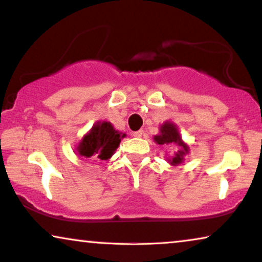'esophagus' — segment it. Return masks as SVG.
I'll return each mask as SVG.
<instances>
[{
    "label": "esophagus",
    "mask_w": 262,
    "mask_h": 262,
    "mask_svg": "<svg viewBox=\"0 0 262 262\" xmlns=\"http://www.w3.org/2000/svg\"><path fill=\"white\" fill-rule=\"evenodd\" d=\"M132 136H134V137H137V138L142 137V136H143V131H142V130H139V131H135V132H132Z\"/></svg>",
    "instance_id": "obj_1"
}]
</instances>
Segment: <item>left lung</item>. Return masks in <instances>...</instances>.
Wrapping results in <instances>:
<instances>
[{
  "mask_svg": "<svg viewBox=\"0 0 262 262\" xmlns=\"http://www.w3.org/2000/svg\"><path fill=\"white\" fill-rule=\"evenodd\" d=\"M154 141L160 145L178 146V150L174 152V156L168 159V162H169L171 166H179V164L184 162V157L187 155L189 151L188 145L185 144L184 141L181 139L180 132H179L177 125L171 123V121H166V123L161 125L160 134L157 136H154Z\"/></svg>",
  "mask_w": 262,
  "mask_h": 262,
  "instance_id": "1",
  "label": "left lung"
}]
</instances>
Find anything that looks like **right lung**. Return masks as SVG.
<instances>
[{
  "label": "right lung",
  "instance_id": "obj_1",
  "mask_svg": "<svg viewBox=\"0 0 262 262\" xmlns=\"http://www.w3.org/2000/svg\"><path fill=\"white\" fill-rule=\"evenodd\" d=\"M125 136L117 131L110 121H96L92 130L81 139L76 154L94 160L107 161L112 157Z\"/></svg>",
  "mask_w": 262,
  "mask_h": 262
}]
</instances>
